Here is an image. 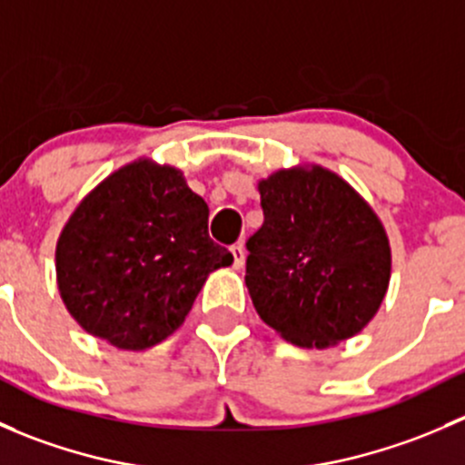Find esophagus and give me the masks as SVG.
I'll list each match as a JSON object with an SVG mask.
<instances>
[{"label":"esophagus","mask_w":465,"mask_h":465,"mask_svg":"<svg viewBox=\"0 0 465 465\" xmlns=\"http://www.w3.org/2000/svg\"><path fill=\"white\" fill-rule=\"evenodd\" d=\"M232 256H233V270H241V267L245 265V247H242L241 242H236V245L232 247Z\"/></svg>","instance_id":"34e87169"}]
</instances>
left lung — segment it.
<instances>
[{
	"label": "left lung",
	"mask_w": 465,
	"mask_h": 465,
	"mask_svg": "<svg viewBox=\"0 0 465 465\" xmlns=\"http://www.w3.org/2000/svg\"><path fill=\"white\" fill-rule=\"evenodd\" d=\"M262 227L247 241L245 285L267 326L302 349H328L376 317L391 247L371 204L320 163L259 182Z\"/></svg>",
	"instance_id": "1"
}]
</instances>
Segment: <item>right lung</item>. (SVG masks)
Returning a JSON list of instances; mask_svg holds the SVG:
<instances>
[{"label": "right lung", "mask_w": 465, "mask_h": 465, "mask_svg": "<svg viewBox=\"0 0 465 465\" xmlns=\"http://www.w3.org/2000/svg\"><path fill=\"white\" fill-rule=\"evenodd\" d=\"M233 262L209 238V206L180 168L139 157L81 200L55 245L69 315L121 351L177 331L211 272Z\"/></svg>", "instance_id": "add662e5"}]
</instances>
